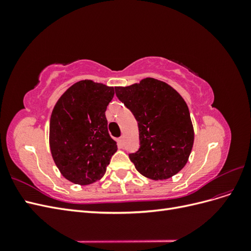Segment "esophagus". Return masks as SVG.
Segmentation results:
<instances>
[{
    "label": "esophagus",
    "mask_w": 251,
    "mask_h": 251,
    "mask_svg": "<svg viewBox=\"0 0 251 251\" xmlns=\"http://www.w3.org/2000/svg\"><path fill=\"white\" fill-rule=\"evenodd\" d=\"M118 143H119L120 147L124 146V136H121V137L118 138Z\"/></svg>",
    "instance_id": "1"
}]
</instances>
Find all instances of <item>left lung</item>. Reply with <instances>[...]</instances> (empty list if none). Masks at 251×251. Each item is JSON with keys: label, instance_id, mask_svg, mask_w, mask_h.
<instances>
[{"label": "left lung", "instance_id": "1", "mask_svg": "<svg viewBox=\"0 0 251 251\" xmlns=\"http://www.w3.org/2000/svg\"><path fill=\"white\" fill-rule=\"evenodd\" d=\"M138 123L140 147L128 157L142 176L164 180L184 168L194 144V127L183 98L168 83L142 79L128 87H116Z\"/></svg>", "mask_w": 251, "mask_h": 251}]
</instances>
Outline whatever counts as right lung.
Returning <instances> with one entry per match:
<instances>
[{
  "label": "right lung",
  "instance_id": "1",
  "mask_svg": "<svg viewBox=\"0 0 251 251\" xmlns=\"http://www.w3.org/2000/svg\"><path fill=\"white\" fill-rule=\"evenodd\" d=\"M114 93L113 87L80 80L66 91L52 111L49 140L53 160L75 184L100 180L117 151L105 118Z\"/></svg>",
  "mask_w": 251,
  "mask_h": 251
}]
</instances>
